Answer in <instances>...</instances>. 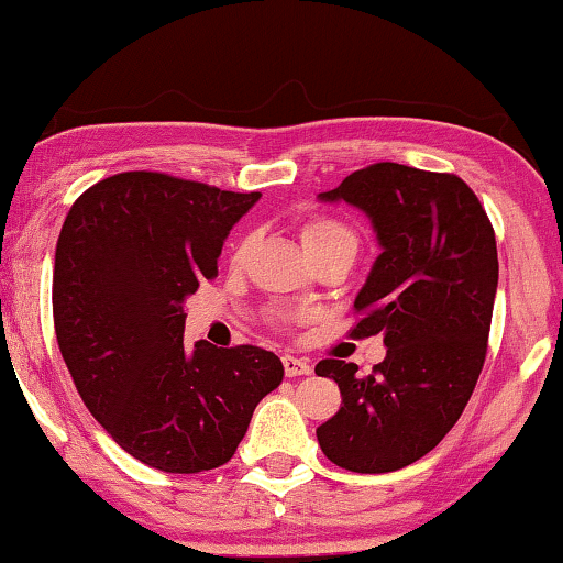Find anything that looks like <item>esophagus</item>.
<instances>
[{"label":"esophagus","instance_id":"esophagus-1","mask_svg":"<svg viewBox=\"0 0 563 563\" xmlns=\"http://www.w3.org/2000/svg\"><path fill=\"white\" fill-rule=\"evenodd\" d=\"M282 363H284V373H287L289 378H297V376H309V373H312V365H309L307 361H301V357H297V355H284L282 357Z\"/></svg>","mask_w":563,"mask_h":563}]
</instances>
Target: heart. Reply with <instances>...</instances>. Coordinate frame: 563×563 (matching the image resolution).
<instances>
[{"label": "heart", "instance_id": "obj_1", "mask_svg": "<svg viewBox=\"0 0 563 563\" xmlns=\"http://www.w3.org/2000/svg\"><path fill=\"white\" fill-rule=\"evenodd\" d=\"M301 241H305L309 256H312L314 262L335 249L357 251V233L345 221H340V218H330V216H317L301 223ZM249 249H251V239H243L239 243V249H235L233 262H241V258L249 254ZM297 320H299L297 314L274 317V322L279 324V328H289V324Z\"/></svg>", "mask_w": 563, "mask_h": 563}]
</instances>
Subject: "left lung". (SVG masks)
I'll use <instances>...</instances> for the list:
<instances>
[{
	"label": "left lung",
	"mask_w": 563,
	"mask_h": 563,
	"mask_svg": "<svg viewBox=\"0 0 563 563\" xmlns=\"http://www.w3.org/2000/svg\"><path fill=\"white\" fill-rule=\"evenodd\" d=\"M322 200L365 210L380 256L355 299L350 338L383 335L386 357L368 376L328 357L340 411L317 429L324 457L363 475L394 472L442 442L483 373L490 335L498 246L477 195L452 173L376 162Z\"/></svg>",
	"instance_id": "obj_1"
}]
</instances>
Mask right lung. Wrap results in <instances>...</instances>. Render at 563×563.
Masks as SVG:
<instances>
[{
    "label": "right lung",
    "mask_w": 563,
    "mask_h": 563,
    "mask_svg": "<svg viewBox=\"0 0 563 563\" xmlns=\"http://www.w3.org/2000/svg\"><path fill=\"white\" fill-rule=\"evenodd\" d=\"M262 192L119 173L73 202L55 246V335L80 398L121 450L192 475L239 450L284 365L256 345L183 338L187 295L218 276L235 221Z\"/></svg>",
    "instance_id": "right-lung-1"
}]
</instances>
